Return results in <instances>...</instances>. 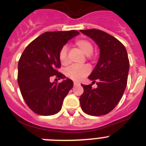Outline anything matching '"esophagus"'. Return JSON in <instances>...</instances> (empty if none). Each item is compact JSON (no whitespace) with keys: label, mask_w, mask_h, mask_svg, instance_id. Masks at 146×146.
Wrapping results in <instances>:
<instances>
[{"label":"esophagus","mask_w":146,"mask_h":146,"mask_svg":"<svg viewBox=\"0 0 146 146\" xmlns=\"http://www.w3.org/2000/svg\"><path fill=\"white\" fill-rule=\"evenodd\" d=\"M77 85H80V83L78 82H75V81H74V86H77Z\"/></svg>","instance_id":"esophagus-1"}]
</instances>
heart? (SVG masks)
I'll return each mask as SVG.
<instances>
[{"mask_svg": "<svg viewBox=\"0 0 146 146\" xmlns=\"http://www.w3.org/2000/svg\"><path fill=\"white\" fill-rule=\"evenodd\" d=\"M76 47L80 50L84 55L89 56L92 54L94 51V47L92 44L86 39H80L77 41L75 43ZM59 60L60 63L64 66H66L69 64V59L67 56V47H63L59 52ZM90 72V69L87 66H73L66 69V74L71 79L74 80H80L82 78L87 75Z\"/></svg>", "mask_w": 146, "mask_h": 146, "instance_id": "b5f03b06", "label": "heart"}]
</instances>
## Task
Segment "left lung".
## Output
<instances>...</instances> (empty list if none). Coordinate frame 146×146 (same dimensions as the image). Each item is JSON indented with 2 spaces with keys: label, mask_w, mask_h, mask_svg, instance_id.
Masks as SVG:
<instances>
[{
  "label": "left lung",
  "mask_w": 146,
  "mask_h": 146,
  "mask_svg": "<svg viewBox=\"0 0 146 146\" xmlns=\"http://www.w3.org/2000/svg\"><path fill=\"white\" fill-rule=\"evenodd\" d=\"M80 32L94 40L100 50L99 60L88 76L93 83L97 81V87L81 84L84 89L80 98L81 108L90 115H106L118 104L126 89L129 69L127 52L121 42L102 31L89 29Z\"/></svg>",
  "instance_id": "1"
}]
</instances>
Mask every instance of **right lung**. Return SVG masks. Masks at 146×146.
Listing matches in <instances>:
<instances>
[{
	"label": "right lung",
	"mask_w": 146,
	"mask_h": 146,
	"mask_svg": "<svg viewBox=\"0 0 146 146\" xmlns=\"http://www.w3.org/2000/svg\"><path fill=\"white\" fill-rule=\"evenodd\" d=\"M69 31L45 32L27 46L18 62V85L22 96L31 109L41 115L58 113L73 81L58 72L59 52L68 41L79 34ZM55 75L60 84L50 82Z\"/></svg>",
	"instance_id": "1"
}]
</instances>
